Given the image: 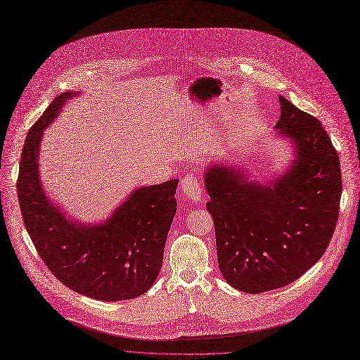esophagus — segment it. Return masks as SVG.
<instances>
[{
  "label": "esophagus",
  "mask_w": 360,
  "mask_h": 360,
  "mask_svg": "<svg viewBox=\"0 0 360 360\" xmlns=\"http://www.w3.org/2000/svg\"><path fill=\"white\" fill-rule=\"evenodd\" d=\"M181 189L185 197L192 201H200L202 197V188L198 176L195 174H188L181 178Z\"/></svg>",
  "instance_id": "esophagus-1"
}]
</instances>
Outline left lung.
Here are the masks:
<instances>
[{"mask_svg": "<svg viewBox=\"0 0 360 360\" xmlns=\"http://www.w3.org/2000/svg\"><path fill=\"white\" fill-rule=\"evenodd\" d=\"M278 134L296 159L270 185L251 182L234 165L207 167V208L214 218L218 267L234 288L264 292L314 266L339 218L342 174L338 150L319 119L280 96Z\"/></svg>", "mask_w": 360, "mask_h": 360, "instance_id": "obj_1", "label": "left lung"}]
</instances>
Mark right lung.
<instances>
[{
    "label": "right lung",
    "instance_id": "1",
    "mask_svg": "<svg viewBox=\"0 0 360 360\" xmlns=\"http://www.w3.org/2000/svg\"><path fill=\"white\" fill-rule=\"evenodd\" d=\"M72 94H58L27 134L17 179L25 230L64 285L97 300L135 299L152 287L160 271L176 212L178 179L136 189L102 225L66 218L41 188L39 149L43 130Z\"/></svg>",
    "mask_w": 360,
    "mask_h": 360
}]
</instances>
